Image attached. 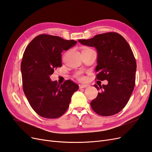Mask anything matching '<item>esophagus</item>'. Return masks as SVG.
<instances>
[{
  "mask_svg": "<svg viewBox=\"0 0 152 152\" xmlns=\"http://www.w3.org/2000/svg\"><path fill=\"white\" fill-rule=\"evenodd\" d=\"M88 86H89V85H87V84H80V85H79V88L80 89L86 88V87H87Z\"/></svg>",
  "mask_w": 152,
  "mask_h": 152,
  "instance_id": "esophagus-1",
  "label": "esophagus"
}]
</instances>
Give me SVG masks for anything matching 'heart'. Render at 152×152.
Here are the masks:
<instances>
[{
    "label": "heart",
    "mask_w": 152,
    "mask_h": 152,
    "mask_svg": "<svg viewBox=\"0 0 152 152\" xmlns=\"http://www.w3.org/2000/svg\"><path fill=\"white\" fill-rule=\"evenodd\" d=\"M86 49H89V48H86ZM75 76L78 79H79V80H83V79H84L83 77H82V75L81 72H77V73H75Z\"/></svg>",
    "instance_id": "heart-1"
}]
</instances>
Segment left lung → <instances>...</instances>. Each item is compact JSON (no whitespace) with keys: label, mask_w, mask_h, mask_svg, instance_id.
<instances>
[{"label":"left lung","mask_w":152,"mask_h":152,"mask_svg":"<svg viewBox=\"0 0 152 152\" xmlns=\"http://www.w3.org/2000/svg\"><path fill=\"white\" fill-rule=\"evenodd\" d=\"M78 41L96 49V77L99 80H108L107 85H94L98 90L102 89V93H98L91 102V108L102 116H111L121 112L129 100L135 86L136 62L130 45L115 32Z\"/></svg>","instance_id":"obj_1"}]
</instances>
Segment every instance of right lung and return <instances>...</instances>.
<instances>
[{
    "mask_svg": "<svg viewBox=\"0 0 152 152\" xmlns=\"http://www.w3.org/2000/svg\"><path fill=\"white\" fill-rule=\"evenodd\" d=\"M77 42L42 34L25 49L21 64L23 88L31 108L41 117H61L67 110L73 94L79 89V86L70 80L60 85L49 77L55 68L62 66L63 50L73 47Z\"/></svg>",
    "mask_w": 152,
    "mask_h": 152,
    "instance_id": "right-lung-1",
    "label": "right lung"
}]
</instances>
